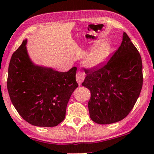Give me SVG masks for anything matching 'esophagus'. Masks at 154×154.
Listing matches in <instances>:
<instances>
[{"instance_id": "esophagus-1", "label": "esophagus", "mask_w": 154, "mask_h": 154, "mask_svg": "<svg viewBox=\"0 0 154 154\" xmlns=\"http://www.w3.org/2000/svg\"><path fill=\"white\" fill-rule=\"evenodd\" d=\"M85 79V75L84 73H82V72H78L76 75V79H77V82L79 85L82 84V82L84 81Z\"/></svg>"}]
</instances>
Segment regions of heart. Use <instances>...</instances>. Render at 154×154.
<instances>
[{
	"label": "heart",
	"instance_id": "b5f03b06",
	"mask_svg": "<svg viewBox=\"0 0 154 154\" xmlns=\"http://www.w3.org/2000/svg\"><path fill=\"white\" fill-rule=\"evenodd\" d=\"M109 54V46L106 43L95 45L83 59V63L87 68H95L105 61Z\"/></svg>",
	"mask_w": 154,
	"mask_h": 154
}]
</instances>
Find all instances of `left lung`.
Listing matches in <instances>:
<instances>
[{"instance_id":"8db88e82","label":"left lung","mask_w":154,"mask_h":154,"mask_svg":"<svg viewBox=\"0 0 154 154\" xmlns=\"http://www.w3.org/2000/svg\"><path fill=\"white\" fill-rule=\"evenodd\" d=\"M85 72L87 75L82 85L91 91V119L108 125L126 117L143 86L142 59L128 35L123 33L121 45L106 64Z\"/></svg>"}]
</instances>
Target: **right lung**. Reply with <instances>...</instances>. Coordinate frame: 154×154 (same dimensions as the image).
<instances>
[{"label":"right lung","mask_w":154,"mask_h":154,"mask_svg":"<svg viewBox=\"0 0 154 154\" xmlns=\"http://www.w3.org/2000/svg\"><path fill=\"white\" fill-rule=\"evenodd\" d=\"M14 53L8 66L7 88L11 100L22 117L38 127H55L64 119L74 91L77 67L61 72L32 61L26 45Z\"/></svg>","instance_id":"add662e5"}]
</instances>
